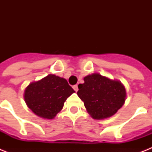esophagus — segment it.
I'll return each instance as SVG.
<instances>
[{
    "label": "esophagus",
    "mask_w": 152,
    "mask_h": 152,
    "mask_svg": "<svg viewBox=\"0 0 152 152\" xmlns=\"http://www.w3.org/2000/svg\"><path fill=\"white\" fill-rule=\"evenodd\" d=\"M73 89H74V91H78V86L74 85L73 86Z\"/></svg>",
    "instance_id": "obj_1"
}]
</instances>
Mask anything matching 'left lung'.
Returning <instances> with one entry per match:
<instances>
[{"label":"left lung","instance_id":"left-lung-1","mask_svg":"<svg viewBox=\"0 0 152 152\" xmlns=\"http://www.w3.org/2000/svg\"><path fill=\"white\" fill-rule=\"evenodd\" d=\"M78 85L77 95L94 119L110 118L125 103L126 91L120 81L98 73L88 75Z\"/></svg>","mask_w":152,"mask_h":152}]
</instances>
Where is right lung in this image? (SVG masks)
Wrapping results in <instances>:
<instances>
[{"label": "right lung", "mask_w": 152, "mask_h": 152, "mask_svg": "<svg viewBox=\"0 0 152 152\" xmlns=\"http://www.w3.org/2000/svg\"><path fill=\"white\" fill-rule=\"evenodd\" d=\"M74 92L65 79L50 74L27 86L24 91V100L36 115L45 119H53Z\"/></svg>", "instance_id": "obj_1"}]
</instances>
